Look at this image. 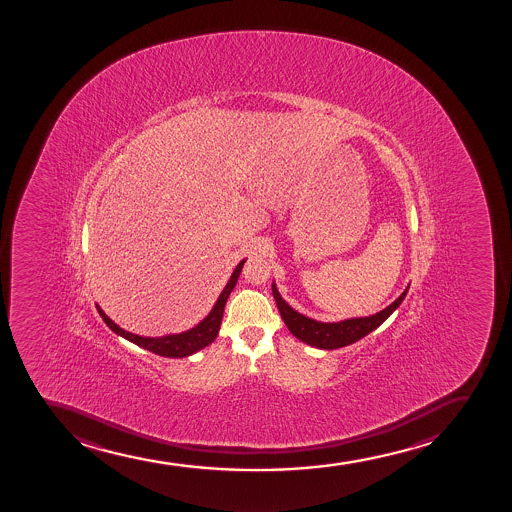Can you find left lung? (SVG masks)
Listing matches in <instances>:
<instances>
[{
	"label": "left lung",
	"mask_w": 512,
	"mask_h": 512,
	"mask_svg": "<svg viewBox=\"0 0 512 512\" xmlns=\"http://www.w3.org/2000/svg\"><path fill=\"white\" fill-rule=\"evenodd\" d=\"M409 288V286H408ZM408 288L401 293L398 300H394L389 307L381 312L374 313L371 317L349 318L344 322L323 323L305 317L302 313L295 312L288 303L281 298L273 283V296H275L276 305L280 310L281 318L286 323V327L296 339L302 340L305 344L317 347V349L334 350L345 345L354 344L372 330H376L396 308L401 305L404 296L408 293Z\"/></svg>",
	"instance_id": "obj_1"
}]
</instances>
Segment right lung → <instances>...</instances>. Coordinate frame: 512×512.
<instances>
[{"label": "right lung", "mask_w": 512, "mask_h": 512, "mask_svg": "<svg viewBox=\"0 0 512 512\" xmlns=\"http://www.w3.org/2000/svg\"><path fill=\"white\" fill-rule=\"evenodd\" d=\"M246 259L237 264L234 273H232L231 280L227 281L226 288L222 290L221 295L217 298L216 305L210 310L209 315L202 320V322L194 327V329L182 332V334L165 335V337H141V335L131 334L126 330L121 329L119 325L111 320L106 313L101 310L99 305H96L97 312L103 317L104 323L108 325L109 329L121 335L124 339L130 340L133 344L140 345L143 349L150 350L153 354L163 357H187L195 354L197 350L204 349L205 345L212 344L216 340L219 329H221L222 313L226 307L227 298L231 295V291L236 286L237 278L241 275Z\"/></svg>", "instance_id": "1"}]
</instances>
